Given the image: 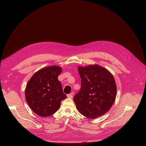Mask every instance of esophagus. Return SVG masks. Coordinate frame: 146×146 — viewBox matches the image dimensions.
I'll return each mask as SVG.
<instances>
[{
  "mask_svg": "<svg viewBox=\"0 0 146 146\" xmlns=\"http://www.w3.org/2000/svg\"><path fill=\"white\" fill-rule=\"evenodd\" d=\"M73 94H74V93H73V92H71L70 94H68V95H67V97H68V98L72 99V98H73Z\"/></svg>",
  "mask_w": 146,
  "mask_h": 146,
  "instance_id": "obj_1",
  "label": "esophagus"
}]
</instances>
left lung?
Returning a JSON list of instances; mask_svg holds the SVG:
<instances>
[{
	"instance_id": "8db88e82",
	"label": "left lung",
	"mask_w": 146,
	"mask_h": 146,
	"mask_svg": "<svg viewBox=\"0 0 146 146\" xmlns=\"http://www.w3.org/2000/svg\"><path fill=\"white\" fill-rule=\"evenodd\" d=\"M78 70L81 87L73 98L77 110L91 119L105 114L116 98L117 87L113 74L96 64L78 66Z\"/></svg>"
}]
</instances>
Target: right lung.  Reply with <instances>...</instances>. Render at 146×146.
I'll return each mask as SVG.
<instances>
[{
  "mask_svg": "<svg viewBox=\"0 0 146 146\" xmlns=\"http://www.w3.org/2000/svg\"><path fill=\"white\" fill-rule=\"evenodd\" d=\"M61 67L50 66L36 72L28 81L25 98L32 111L40 117H48L59 110L60 102L66 98L58 77Z\"/></svg>",
  "mask_w": 146,
  "mask_h": 146,
  "instance_id": "add662e5",
  "label": "right lung"
}]
</instances>
